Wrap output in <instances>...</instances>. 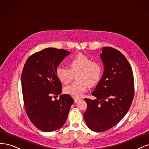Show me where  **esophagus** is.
Wrapping results in <instances>:
<instances>
[{"label": "esophagus", "mask_w": 149, "mask_h": 149, "mask_svg": "<svg viewBox=\"0 0 149 149\" xmlns=\"http://www.w3.org/2000/svg\"><path fill=\"white\" fill-rule=\"evenodd\" d=\"M74 102L76 103V102H77L78 101H79L80 100V98H74Z\"/></svg>", "instance_id": "obj_1"}]
</instances>
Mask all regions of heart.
Listing matches in <instances>:
<instances>
[{"label": "heart", "mask_w": 149, "mask_h": 149, "mask_svg": "<svg viewBox=\"0 0 149 149\" xmlns=\"http://www.w3.org/2000/svg\"><path fill=\"white\" fill-rule=\"evenodd\" d=\"M69 69L58 66L56 69L57 79L67 84L74 78L77 80L66 86L64 92L75 97H80L87 90L88 85H97L103 75V66L98 61L92 60L89 56L79 53L68 61Z\"/></svg>", "instance_id": "1"}]
</instances>
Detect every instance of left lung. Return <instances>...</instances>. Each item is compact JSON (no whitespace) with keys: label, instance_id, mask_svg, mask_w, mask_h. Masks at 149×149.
Instances as JSON below:
<instances>
[{"label":"left lung","instance_id":"1","mask_svg":"<svg viewBox=\"0 0 149 149\" xmlns=\"http://www.w3.org/2000/svg\"><path fill=\"white\" fill-rule=\"evenodd\" d=\"M100 57L104 72L92 93L97 98H85L87 108L84 114L87 126L95 132L116 126L127 113L134 96L133 72L126 57L111 47H103Z\"/></svg>","mask_w":149,"mask_h":149}]
</instances>
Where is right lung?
<instances>
[{
    "label": "right lung",
    "instance_id": "add662e5",
    "mask_svg": "<svg viewBox=\"0 0 149 149\" xmlns=\"http://www.w3.org/2000/svg\"><path fill=\"white\" fill-rule=\"evenodd\" d=\"M70 52L46 48L31 55L22 73L24 106L31 122L40 130L52 132L61 128L68 118L74 102L69 94L52 100L62 92V84L57 79L56 69Z\"/></svg>",
    "mask_w": 149,
    "mask_h": 149
}]
</instances>
